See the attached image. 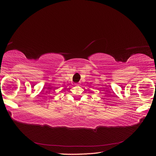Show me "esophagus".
<instances>
[{
    "label": "esophagus",
    "mask_w": 156,
    "mask_h": 156,
    "mask_svg": "<svg viewBox=\"0 0 156 156\" xmlns=\"http://www.w3.org/2000/svg\"><path fill=\"white\" fill-rule=\"evenodd\" d=\"M75 85H76V86H78V85H79V84L78 83H76V84H75Z\"/></svg>",
    "instance_id": "1"
}]
</instances>
